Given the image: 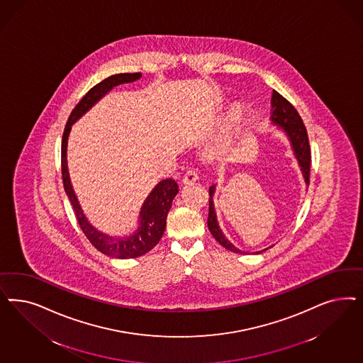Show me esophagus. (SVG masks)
<instances>
[{
    "label": "esophagus",
    "instance_id": "1",
    "mask_svg": "<svg viewBox=\"0 0 363 363\" xmlns=\"http://www.w3.org/2000/svg\"><path fill=\"white\" fill-rule=\"evenodd\" d=\"M199 179V174H198V171L195 169V168H188L187 171H186V174L183 176V183L184 184H189V183H194V182H196Z\"/></svg>",
    "mask_w": 363,
    "mask_h": 363
}]
</instances>
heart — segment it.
I'll use <instances>...</instances> for the list:
<instances>
[{"mask_svg": "<svg viewBox=\"0 0 363 363\" xmlns=\"http://www.w3.org/2000/svg\"><path fill=\"white\" fill-rule=\"evenodd\" d=\"M235 117H238V113H235Z\"/></svg>", "mask_w": 363, "mask_h": 363, "instance_id": "obj_1", "label": "heart"}]
</instances>
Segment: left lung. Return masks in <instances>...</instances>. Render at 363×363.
Masks as SVG:
<instances>
[{"instance_id":"obj_1","label":"left lung","mask_w":363,"mask_h":363,"mask_svg":"<svg viewBox=\"0 0 363 363\" xmlns=\"http://www.w3.org/2000/svg\"><path fill=\"white\" fill-rule=\"evenodd\" d=\"M271 118H272L274 123H277L287 133L289 139L293 144L294 153H295L299 167L302 169L304 180L308 186V183H310V167H311V151H310L307 129L304 127L303 121L299 116L298 111L294 108L293 104L287 99H284L281 94H278L277 91L272 92V97H271ZM213 191H215V186L210 187V199H208L210 200V208H208V220H207L208 230H210L212 236L216 239V242H219L227 250L239 254L242 251L238 250L234 245H231L225 239L222 230L219 228V224L216 222V215H215L213 203H212Z\"/></svg>"}]
</instances>
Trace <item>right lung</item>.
Returning a JSON list of instances; mask_svg holds the SVG:
<instances>
[{"instance_id": "right-lung-1", "label": "right lung", "mask_w": 363, "mask_h": 363, "mask_svg": "<svg viewBox=\"0 0 363 363\" xmlns=\"http://www.w3.org/2000/svg\"><path fill=\"white\" fill-rule=\"evenodd\" d=\"M141 74L138 73H118L108 77L99 84H96L94 88H91L86 94L80 100V103L73 108L70 112L69 118L67 121V125L62 133L61 141V175L64 189L70 200V204L74 211L76 219L82 230L86 239L92 243L94 248H97L100 252L117 257V259H130L138 257L151 251L153 247L159 243L165 230V220L169 208L172 206V200L179 192V187L174 179H165L162 180L156 187L153 188L150 196L144 201L140 212V227L138 233L125 239H115L108 235L101 234L88 223L85 219L82 208L79 206V201L74 196V192L70 186L68 168H67V143L69 136L72 124L82 116L96 101H99L106 92H109L113 86L123 82H130L138 80Z\"/></svg>"}]
</instances>
